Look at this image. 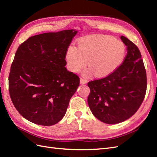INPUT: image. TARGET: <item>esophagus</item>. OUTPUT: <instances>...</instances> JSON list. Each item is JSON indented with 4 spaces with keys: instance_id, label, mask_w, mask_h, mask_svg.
<instances>
[{
    "instance_id": "esophagus-1",
    "label": "esophagus",
    "mask_w": 157,
    "mask_h": 157,
    "mask_svg": "<svg viewBox=\"0 0 157 157\" xmlns=\"http://www.w3.org/2000/svg\"><path fill=\"white\" fill-rule=\"evenodd\" d=\"M80 82L81 84H84L87 83V80H86V79H85L84 78H80Z\"/></svg>"
}]
</instances>
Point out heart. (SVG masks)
I'll use <instances>...</instances> for the list:
<instances>
[{
  "label": "heart",
  "instance_id": "heart-1",
  "mask_svg": "<svg viewBox=\"0 0 157 157\" xmlns=\"http://www.w3.org/2000/svg\"><path fill=\"white\" fill-rule=\"evenodd\" d=\"M126 46L122 42L107 35H92L82 38L78 48L70 46L66 51L65 60L68 68L78 73L87 65L90 68L83 71L85 76L95 73L98 77H105L115 71L124 61Z\"/></svg>",
  "mask_w": 157,
  "mask_h": 157
}]
</instances>
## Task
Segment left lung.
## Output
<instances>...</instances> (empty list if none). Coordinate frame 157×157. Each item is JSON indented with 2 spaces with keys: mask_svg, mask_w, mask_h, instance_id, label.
Segmentation results:
<instances>
[{
  "mask_svg": "<svg viewBox=\"0 0 157 157\" xmlns=\"http://www.w3.org/2000/svg\"><path fill=\"white\" fill-rule=\"evenodd\" d=\"M127 47L122 65L107 77L88 83L89 107L95 117L106 124H117L132 117L143 102L147 90L144 61L137 46L124 36Z\"/></svg>",
  "mask_w": 157,
  "mask_h": 157,
  "instance_id": "1",
  "label": "left lung"
}]
</instances>
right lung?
<instances>
[{
	"label": "right lung",
	"mask_w": 157,
	"mask_h": 157,
	"mask_svg": "<svg viewBox=\"0 0 157 157\" xmlns=\"http://www.w3.org/2000/svg\"><path fill=\"white\" fill-rule=\"evenodd\" d=\"M77 31L65 30L29 37L20 45L8 78L10 98L25 119L42 126L59 122L80 78L65 66V53Z\"/></svg>",
	"instance_id": "right-lung-1"
}]
</instances>
